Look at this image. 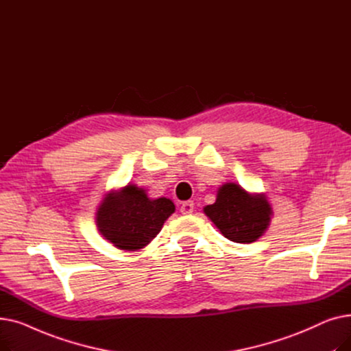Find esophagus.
Returning <instances> with one entry per match:
<instances>
[{
    "instance_id": "esophagus-1",
    "label": "esophagus",
    "mask_w": 351,
    "mask_h": 351,
    "mask_svg": "<svg viewBox=\"0 0 351 351\" xmlns=\"http://www.w3.org/2000/svg\"><path fill=\"white\" fill-rule=\"evenodd\" d=\"M193 208H195V204L192 200H188V202H183V204L180 205V212L183 215H189L193 212Z\"/></svg>"
}]
</instances>
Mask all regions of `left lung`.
Returning <instances> with one entry per match:
<instances>
[{
  "mask_svg": "<svg viewBox=\"0 0 351 351\" xmlns=\"http://www.w3.org/2000/svg\"><path fill=\"white\" fill-rule=\"evenodd\" d=\"M204 212L222 232L236 243H252L269 226L271 208L262 195H250L236 183H225L217 191L213 205Z\"/></svg>",
  "mask_w": 351,
  "mask_h": 351,
  "instance_id": "left-lung-1",
  "label": "left lung"
}]
</instances>
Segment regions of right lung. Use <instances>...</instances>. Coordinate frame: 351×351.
Masks as SVG:
<instances>
[{
	"label": "right lung",
	"instance_id": "obj_1",
	"mask_svg": "<svg viewBox=\"0 0 351 351\" xmlns=\"http://www.w3.org/2000/svg\"><path fill=\"white\" fill-rule=\"evenodd\" d=\"M173 212L172 200H152L143 189L128 185L122 192L104 199L97 213V226L118 249L138 250L152 241Z\"/></svg>",
	"mask_w": 351,
	"mask_h": 351
}]
</instances>
